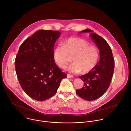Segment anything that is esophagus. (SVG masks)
Here are the masks:
<instances>
[{
	"label": "esophagus",
	"instance_id": "esophagus-1",
	"mask_svg": "<svg viewBox=\"0 0 131 131\" xmlns=\"http://www.w3.org/2000/svg\"><path fill=\"white\" fill-rule=\"evenodd\" d=\"M67 77L68 78H71L73 77V76L71 74H68V73L67 74Z\"/></svg>",
	"mask_w": 131,
	"mask_h": 131
}]
</instances>
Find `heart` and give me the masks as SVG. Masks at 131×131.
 <instances>
[{"mask_svg": "<svg viewBox=\"0 0 131 131\" xmlns=\"http://www.w3.org/2000/svg\"><path fill=\"white\" fill-rule=\"evenodd\" d=\"M55 63L64 68L72 60L68 70L73 73H87L96 66L99 58L98 48L91 45L89 42L82 38L71 37L66 39L62 45L56 46L53 51Z\"/></svg>", "mask_w": 131, "mask_h": 131, "instance_id": "obj_1", "label": "heart"}]
</instances>
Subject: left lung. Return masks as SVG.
<instances>
[{"instance_id": "1", "label": "left lung", "mask_w": 131, "mask_h": 131, "mask_svg": "<svg viewBox=\"0 0 131 131\" xmlns=\"http://www.w3.org/2000/svg\"><path fill=\"white\" fill-rule=\"evenodd\" d=\"M90 32L92 39L100 50V60L93 70L79 78L84 81V86L75 91L82 99L93 101L100 98L108 89L114 70V59L112 49L107 41L90 29L80 33Z\"/></svg>"}]
</instances>
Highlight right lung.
I'll list each match as a JSON object with an SVG mask.
<instances>
[{
    "mask_svg": "<svg viewBox=\"0 0 131 131\" xmlns=\"http://www.w3.org/2000/svg\"><path fill=\"white\" fill-rule=\"evenodd\" d=\"M60 35L58 31L38 30L21 43L16 57V73L21 88L37 101L54 96L62 80L67 78L53 57Z\"/></svg>",
    "mask_w": 131,
    "mask_h": 131,
    "instance_id": "1",
    "label": "right lung"
}]
</instances>
